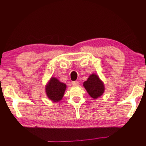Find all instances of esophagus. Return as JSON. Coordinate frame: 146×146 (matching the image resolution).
Masks as SVG:
<instances>
[{
	"label": "esophagus",
	"mask_w": 146,
	"mask_h": 146,
	"mask_svg": "<svg viewBox=\"0 0 146 146\" xmlns=\"http://www.w3.org/2000/svg\"><path fill=\"white\" fill-rule=\"evenodd\" d=\"M72 85L73 86H78L79 85V82L78 81H75V82H72Z\"/></svg>",
	"instance_id": "esophagus-1"
}]
</instances>
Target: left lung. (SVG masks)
<instances>
[{
    "label": "left lung",
    "instance_id": "left-lung-1",
    "mask_svg": "<svg viewBox=\"0 0 146 146\" xmlns=\"http://www.w3.org/2000/svg\"><path fill=\"white\" fill-rule=\"evenodd\" d=\"M83 86L89 95L94 99L101 97L105 92L104 82L95 73L89 76L87 80L83 82Z\"/></svg>",
    "mask_w": 146,
    "mask_h": 146
}]
</instances>
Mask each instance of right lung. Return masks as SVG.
I'll use <instances>...</instances> for the list:
<instances>
[{"mask_svg":"<svg viewBox=\"0 0 146 146\" xmlns=\"http://www.w3.org/2000/svg\"><path fill=\"white\" fill-rule=\"evenodd\" d=\"M66 85L55 77H51L45 86L47 97L53 102H59L63 98Z\"/></svg>","mask_w":146,"mask_h":146,"instance_id":"right-lung-1","label":"right lung"}]
</instances>
